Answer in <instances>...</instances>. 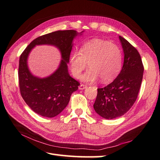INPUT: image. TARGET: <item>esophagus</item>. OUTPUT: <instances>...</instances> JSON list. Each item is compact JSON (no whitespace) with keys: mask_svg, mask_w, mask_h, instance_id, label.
I'll return each mask as SVG.
<instances>
[{"mask_svg":"<svg viewBox=\"0 0 160 160\" xmlns=\"http://www.w3.org/2000/svg\"><path fill=\"white\" fill-rule=\"evenodd\" d=\"M87 87V85H85V84H81L79 86V89L80 90H82V89H86V88Z\"/></svg>","mask_w":160,"mask_h":160,"instance_id":"obj_1","label":"esophagus"}]
</instances>
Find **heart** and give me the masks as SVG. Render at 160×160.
Returning <instances> with one entry per match:
<instances>
[{"instance_id": "heart-1", "label": "heart", "mask_w": 160, "mask_h": 160, "mask_svg": "<svg viewBox=\"0 0 160 160\" xmlns=\"http://www.w3.org/2000/svg\"><path fill=\"white\" fill-rule=\"evenodd\" d=\"M82 80L92 82L98 78L103 83L113 81L120 73L122 66V56L120 48L108 40L93 39L84 44L80 52L74 51L69 58L71 71L78 78L86 69Z\"/></svg>"}]
</instances>
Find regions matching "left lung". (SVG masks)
<instances>
[{
    "instance_id": "left-lung-1",
    "label": "left lung",
    "mask_w": 160,
    "mask_h": 160,
    "mask_svg": "<svg viewBox=\"0 0 160 160\" xmlns=\"http://www.w3.org/2000/svg\"><path fill=\"white\" fill-rule=\"evenodd\" d=\"M123 48L124 64L120 74L103 88H98L93 108L107 120L125 114L136 101L143 78L144 66L138 51L123 37L119 36Z\"/></svg>"
}]
</instances>
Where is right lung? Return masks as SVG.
<instances>
[{"label": "right lung", "mask_w": 160, "mask_h": 160, "mask_svg": "<svg viewBox=\"0 0 160 160\" xmlns=\"http://www.w3.org/2000/svg\"><path fill=\"white\" fill-rule=\"evenodd\" d=\"M78 34L76 31L71 29L42 35L33 40L20 55L18 67L20 94L26 104L37 114L47 118L56 116L67 106L71 94L78 89L80 82L69 76L67 69L73 40ZM39 44L57 46L63 58L59 69L45 78L33 77L26 64L29 52Z\"/></svg>", "instance_id": "right-lung-1"}]
</instances>
